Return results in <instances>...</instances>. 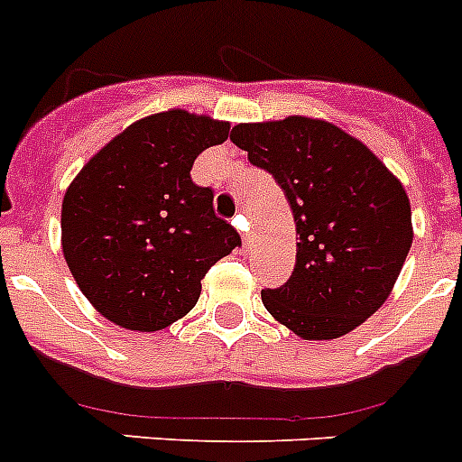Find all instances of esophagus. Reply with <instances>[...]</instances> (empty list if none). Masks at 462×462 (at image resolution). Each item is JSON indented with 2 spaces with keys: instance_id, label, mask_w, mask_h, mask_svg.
<instances>
[{
  "instance_id": "esophagus-1",
  "label": "esophagus",
  "mask_w": 462,
  "mask_h": 462,
  "mask_svg": "<svg viewBox=\"0 0 462 462\" xmlns=\"http://www.w3.org/2000/svg\"><path fill=\"white\" fill-rule=\"evenodd\" d=\"M234 224L238 228H243V245H245V250H247V247H250V243H252L250 234H245V231H247V217H245V215H236Z\"/></svg>"
}]
</instances>
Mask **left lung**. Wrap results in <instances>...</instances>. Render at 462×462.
I'll list each match as a JSON object with an SVG mask.
<instances>
[{
	"label": "left lung",
	"mask_w": 462,
	"mask_h": 462,
	"mask_svg": "<svg viewBox=\"0 0 462 462\" xmlns=\"http://www.w3.org/2000/svg\"><path fill=\"white\" fill-rule=\"evenodd\" d=\"M231 141L287 196L296 266L261 300L305 340L340 337L389 298L411 247L410 199L361 141L324 120L291 116L238 125Z\"/></svg>",
	"instance_id": "left-lung-1"
}]
</instances>
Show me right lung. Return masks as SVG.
I'll return each mask as SVG.
<instances>
[{"mask_svg":"<svg viewBox=\"0 0 462 462\" xmlns=\"http://www.w3.org/2000/svg\"><path fill=\"white\" fill-rule=\"evenodd\" d=\"M228 122L166 110L126 126L94 154L62 203V250L89 303L129 330H162L201 296L206 273L240 247L191 182L194 159Z\"/></svg>","mask_w":462,"mask_h":462,"instance_id":"add662e5","label":"right lung"}]
</instances>
